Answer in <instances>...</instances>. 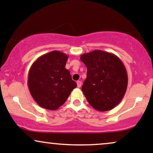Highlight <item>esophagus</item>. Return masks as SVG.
<instances>
[{
  "label": "esophagus",
  "instance_id": "obj_1",
  "mask_svg": "<svg viewBox=\"0 0 153 153\" xmlns=\"http://www.w3.org/2000/svg\"><path fill=\"white\" fill-rule=\"evenodd\" d=\"M76 84H77V87H81V86H82V82L77 81V82H76Z\"/></svg>",
  "mask_w": 153,
  "mask_h": 153
}]
</instances>
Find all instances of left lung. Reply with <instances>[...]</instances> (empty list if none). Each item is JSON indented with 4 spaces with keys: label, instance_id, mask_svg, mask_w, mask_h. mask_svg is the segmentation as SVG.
<instances>
[{
    "label": "left lung",
    "instance_id": "1",
    "mask_svg": "<svg viewBox=\"0 0 153 153\" xmlns=\"http://www.w3.org/2000/svg\"><path fill=\"white\" fill-rule=\"evenodd\" d=\"M87 66V78L82 90L93 108L108 111L119 104L126 93L128 75L118 56L100 50L82 54Z\"/></svg>",
    "mask_w": 153,
    "mask_h": 153
}]
</instances>
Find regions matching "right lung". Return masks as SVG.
I'll use <instances>...</instances> for the list:
<instances>
[{
    "mask_svg": "<svg viewBox=\"0 0 153 153\" xmlns=\"http://www.w3.org/2000/svg\"><path fill=\"white\" fill-rule=\"evenodd\" d=\"M68 58L61 51H53L41 56L31 66L27 84L31 95L40 107L57 110L76 87L65 67Z\"/></svg>",
    "mask_w": 153,
    "mask_h": 153,
    "instance_id": "add662e5",
    "label": "right lung"
}]
</instances>
